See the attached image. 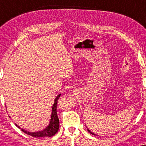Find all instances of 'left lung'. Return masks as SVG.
I'll use <instances>...</instances> for the list:
<instances>
[{
  "mask_svg": "<svg viewBox=\"0 0 146 146\" xmlns=\"http://www.w3.org/2000/svg\"><path fill=\"white\" fill-rule=\"evenodd\" d=\"M88 129V132H90V133H91V134H92V135H96L94 133H93V132H92V131H91L90 130H89V129Z\"/></svg>",
  "mask_w": 146,
  "mask_h": 146,
  "instance_id": "8db88e82",
  "label": "left lung"
}]
</instances>
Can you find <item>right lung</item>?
Returning a JSON list of instances; mask_svg holds the SVG:
<instances>
[{
  "label": "right lung",
  "mask_w": 146,
  "mask_h": 146,
  "mask_svg": "<svg viewBox=\"0 0 146 146\" xmlns=\"http://www.w3.org/2000/svg\"><path fill=\"white\" fill-rule=\"evenodd\" d=\"M60 94L57 96L56 97L54 102V104L52 107V113H51V119L50 120L49 125L46 127L42 131H36V132H30L24 129H21V127L19 126L17 123H15V125L21 128V130L27 133L28 135H31V136L35 137H52L54 135H55L56 133L58 132L59 129V119L57 115V103L58 100L60 96Z\"/></svg>",
  "instance_id": "1"
}]
</instances>
